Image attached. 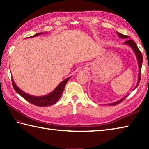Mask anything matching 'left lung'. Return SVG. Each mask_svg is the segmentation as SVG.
Returning a JSON list of instances; mask_svg holds the SVG:
<instances>
[{
    "label": "left lung",
    "instance_id": "8db88e82",
    "mask_svg": "<svg viewBox=\"0 0 149 149\" xmlns=\"http://www.w3.org/2000/svg\"><path fill=\"white\" fill-rule=\"evenodd\" d=\"M117 34L118 35V37H120L121 39H127L128 36L127 35H122L120 33L117 32ZM124 45H127V46H130L131 48H132V50H133V52H134V53L136 56V58H137V62H138V66H139V74H138V81H137V85H136V86L135 87L134 89H136V88L137 87V86L139 84V82H140V80H141V67H142V62H143V56L142 54H141V52L139 50V49H138V47L137 46V45L135 44V42L133 41L132 39H130V40H127V41H125L124 42ZM127 97V95H126L125 97H124L122 99H121L120 100H118L116 102H112V103H110V104H108V105H116L118 104V103L121 102L122 101H123V100H124L126 97Z\"/></svg>",
    "mask_w": 149,
    "mask_h": 149
}]
</instances>
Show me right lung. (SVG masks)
<instances>
[{"mask_svg": "<svg viewBox=\"0 0 149 149\" xmlns=\"http://www.w3.org/2000/svg\"><path fill=\"white\" fill-rule=\"evenodd\" d=\"M43 33H39L34 35L33 36L30 37H35L38 36L39 35H42ZM71 76L66 78V79L63 80L62 82H60L58 85L55 88V89L50 92L49 94L43 96H34L29 95L28 93H25L22 89L17 86L16 84L14 83V81L13 78L12 77V86H13L14 90L16 91V93L26 99L27 101L29 102L31 104H34L37 107H47V106L52 105L56 103L58 100L61 97V95L64 91L65 85H66L67 82L70 79Z\"/></svg>", "mask_w": 149, "mask_h": 149, "instance_id": "obj_1", "label": "right lung"}]
</instances>
